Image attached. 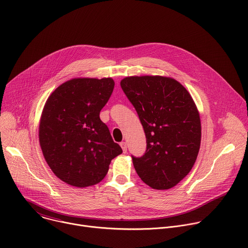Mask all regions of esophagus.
<instances>
[{"label":"esophagus","mask_w":248,"mask_h":248,"mask_svg":"<svg viewBox=\"0 0 248 248\" xmlns=\"http://www.w3.org/2000/svg\"><path fill=\"white\" fill-rule=\"evenodd\" d=\"M120 145H121V147H122L124 153H126V151H127V145H126V143H125V142H121Z\"/></svg>","instance_id":"1"}]
</instances>
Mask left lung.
Returning a JSON list of instances; mask_svg holds the SVG:
<instances>
[{
	"mask_svg": "<svg viewBox=\"0 0 248 248\" xmlns=\"http://www.w3.org/2000/svg\"><path fill=\"white\" fill-rule=\"evenodd\" d=\"M121 86L146 136L144 155L132 156L137 174L154 189L173 187L191 170L200 148L201 123L191 95L160 76L127 77Z\"/></svg>",
	"mask_w": 248,
	"mask_h": 248,
	"instance_id": "left-lung-1",
	"label": "left lung"
}]
</instances>
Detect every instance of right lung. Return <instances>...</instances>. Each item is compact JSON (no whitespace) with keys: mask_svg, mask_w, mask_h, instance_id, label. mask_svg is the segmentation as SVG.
<instances>
[{"mask_svg":"<svg viewBox=\"0 0 248 248\" xmlns=\"http://www.w3.org/2000/svg\"><path fill=\"white\" fill-rule=\"evenodd\" d=\"M115 82L74 78L49 96L39 124V142L53 172L63 183L87 187L100 183L111 161L123 153L100 120Z\"/></svg>","mask_w":248,"mask_h":248,"instance_id":"right-lung-1","label":"right lung"}]
</instances>
